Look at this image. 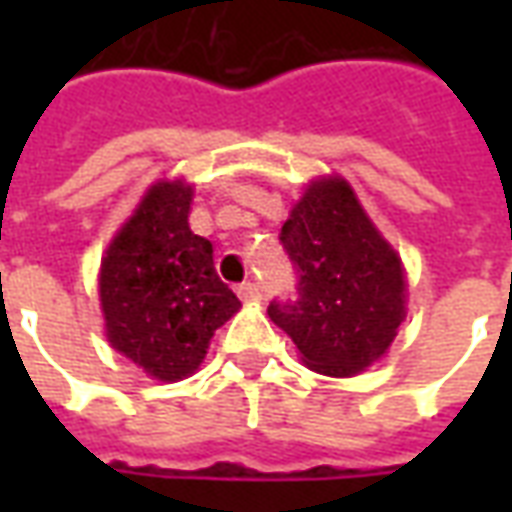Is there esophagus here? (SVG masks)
Segmentation results:
<instances>
[{
	"instance_id": "obj_1",
	"label": "esophagus",
	"mask_w": 512,
	"mask_h": 512,
	"mask_svg": "<svg viewBox=\"0 0 512 512\" xmlns=\"http://www.w3.org/2000/svg\"><path fill=\"white\" fill-rule=\"evenodd\" d=\"M238 296H241L246 304H257V301L263 299V290L257 288L255 282H244V285L238 288Z\"/></svg>"
}]
</instances>
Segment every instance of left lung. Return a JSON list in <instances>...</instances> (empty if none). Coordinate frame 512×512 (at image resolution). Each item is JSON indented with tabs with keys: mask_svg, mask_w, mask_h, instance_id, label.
I'll return each instance as SVG.
<instances>
[{
	"mask_svg": "<svg viewBox=\"0 0 512 512\" xmlns=\"http://www.w3.org/2000/svg\"><path fill=\"white\" fill-rule=\"evenodd\" d=\"M282 244L299 268V299L271 304L304 365L354 378L386 356L408 310L400 252L370 219L343 175L312 178L282 224Z\"/></svg>",
	"mask_w": 512,
	"mask_h": 512,
	"instance_id": "1",
	"label": "left lung"
}]
</instances>
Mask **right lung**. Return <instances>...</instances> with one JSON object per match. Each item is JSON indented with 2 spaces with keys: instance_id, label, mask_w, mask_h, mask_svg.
<instances>
[{
  "instance_id": "right-lung-1",
  "label": "right lung",
  "mask_w": 512,
  "mask_h": 512,
  "mask_svg": "<svg viewBox=\"0 0 512 512\" xmlns=\"http://www.w3.org/2000/svg\"><path fill=\"white\" fill-rule=\"evenodd\" d=\"M194 183L153 180L112 235L98 268L106 343L145 376H194L213 332L241 301L213 268V246L189 227Z\"/></svg>"
}]
</instances>
